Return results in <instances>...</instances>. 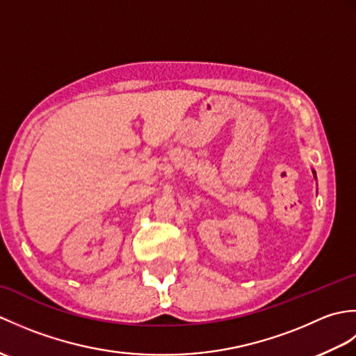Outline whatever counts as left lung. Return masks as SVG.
<instances>
[{
	"instance_id": "left-lung-1",
	"label": "left lung",
	"mask_w": 356,
	"mask_h": 356,
	"mask_svg": "<svg viewBox=\"0 0 356 356\" xmlns=\"http://www.w3.org/2000/svg\"><path fill=\"white\" fill-rule=\"evenodd\" d=\"M312 172H314V177L316 179V174H315V170H312Z\"/></svg>"
}]
</instances>
